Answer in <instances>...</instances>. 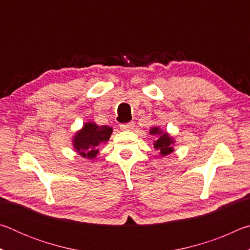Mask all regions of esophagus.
I'll list each match as a JSON object with an SVG mask.
<instances>
[{
    "instance_id": "obj_1",
    "label": "esophagus",
    "mask_w": 250,
    "mask_h": 250,
    "mask_svg": "<svg viewBox=\"0 0 250 250\" xmlns=\"http://www.w3.org/2000/svg\"><path fill=\"white\" fill-rule=\"evenodd\" d=\"M133 122H128V124H121L120 125V129L121 130H130L133 128Z\"/></svg>"
}]
</instances>
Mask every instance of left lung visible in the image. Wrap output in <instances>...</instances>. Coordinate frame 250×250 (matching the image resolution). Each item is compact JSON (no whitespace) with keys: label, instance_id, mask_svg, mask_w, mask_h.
Listing matches in <instances>:
<instances>
[{"label":"left lung","instance_id":"obj_1","mask_svg":"<svg viewBox=\"0 0 250 250\" xmlns=\"http://www.w3.org/2000/svg\"><path fill=\"white\" fill-rule=\"evenodd\" d=\"M150 134L158 135V139L154 141V147L155 150L160 152V154L162 156L168 155L172 153L174 149H173V146H174V139H173L170 134L167 132H163L159 126H153L150 130Z\"/></svg>","mask_w":250,"mask_h":250}]
</instances>
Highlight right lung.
I'll return each mask as SVG.
<instances>
[{
	"label": "right lung",
	"mask_w": 250,
	"mask_h": 250,
	"mask_svg": "<svg viewBox=\"0 0 250 250\" xmlns=\"http://www.w3.org/2000/svg\"><path fill=\"white\" fill-rule=\"evenodd\" d=\"M112 128L108 125H98L95 122H86L73 138L76 152L87 159H95L99 153V146L105 143L111 137Z\"/></svg>",
	"instance_id": "1"
}]
</instances>
